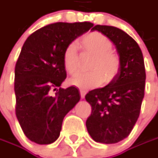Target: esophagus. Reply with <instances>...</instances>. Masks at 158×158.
<instances>
[{"label": "esophagus", "instance_id": "obj_1", "mask_svg": "<svg viewBox=\"0 0 158 158\" xmlns=\"http://www.w3.org/2000/svg\"><path fill=\"white\" fill-rule=\"evenodd\" d=\"M80 94H81V98H83L85 97V95H86V91L83 90V89H80Z\"/></svg>", "mask_w": 158, "mask_h": 158}]
</instances>
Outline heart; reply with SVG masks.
I'll use <instances>...</instances> for the list:
<instances>
[{
    "label": "heart",
    "instance_id": "heart-1",
    "mask_svg": "<svg viewBox=\"0 0 158 158\" xmlns=\"http://www.w3.org/2000/svg\"><path fill=\"white\" fill-rule=\"evenodd\" d=\"M81 46L85 52L94 55L87 73H81L74 76L70 83L82 89H93L103 82H111L118 75L120 69V59L112 50V42L109 38L98 31L85 34L81 39ZM65 70L74 76L79 70L78 46L71 42L66 46L62 55Z\"/></svg>",
    "mask_w": 158,
    "mask_h": 158
}]
</instances>
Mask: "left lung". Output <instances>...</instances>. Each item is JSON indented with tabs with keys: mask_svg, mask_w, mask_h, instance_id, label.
I'll use <instances>...</instances> for the list:
<instances>
[{
	"mask_svg": "<svg viewBox=\"0 0 158 158\" xmlns=\"http://www.w3.org/2000/svg\"><path fill=\"white\" fill-rule=\"evenodd\" d=\"M92 31L112 40L120 59V69L112 82L85 96L91 106L86 120L89 135L97 143L112 144L128 136L138 119L145 89L144 60L136 41L122 30L96 25Z\"/></svg>",
	"mask_w": 158,
	"mask_h": 158,
	"instance_id": "obj_1",
	"label": "left lung"
}]
</instances>
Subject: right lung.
I'll use <instances>...</instances> for the list:
<instances>
[{"label":"right lung","mask_w":158,"mask_h":158,"mask_svg":"<svg viewBox=\"0 0 158 158\" xmlns=\"http://www.w3.org/2000/svg\"><path fill=\"white\" fill-rule=\"evenodd\" d=\"M92 26L89 22L48 24L31 34L22 47L15 68V115L31 142H55L64 117L80 100L76 87L60 88L67 77L62 55Z\"/></svg>","instance_id":"right-lung-1"}]
</instances>
